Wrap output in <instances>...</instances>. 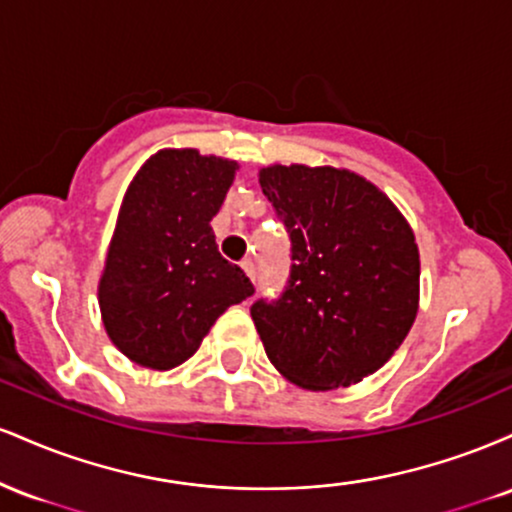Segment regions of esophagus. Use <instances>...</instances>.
Instances as JSON below:
<instances>
[{
	"label": "esophagus",
	"mask_w": 512,
	"mask_h": 512,
	"mask_svg": "<svg viewBox=\"0 0 512 512\" xmlns=\"http://www.w3.org/2000/svg\"><path fill=\"white\" fill-rule=\"evenodd\" d=\"M243 269H245V274L250 276L252 284H255V279H257V267H255V262H252V260H245V262H243Z\"/></svg>",
	"instance_id": "1"
}]
</instances>
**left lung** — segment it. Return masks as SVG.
<instances>
[{
    "label": "left lung",
    "instance_id": "obj_1",
    "mask_svg": "<svg viewBox=\"0 0 512 512\" xmlns=\"http://www.w3.org/2000/svg\"><path fill=\"white\" fill-rule=\"evenodd\" d=\"M260 185L291 238L284 293L250 308L267 358L303 390L361 383L416 320L414 231L390 197L351 170L269 166Z\"/></svg>",
    "mask_w": 512,
    "mask_h": 512
}]
</instances>
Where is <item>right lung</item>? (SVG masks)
<instances>
[{"mask_svg": "<svg viewBox=\"0 0 512 512\" xmlns=\"http://www.w3.org/2000/svg\"><path fill=\"white\" fill-rule=\"evenodd\" d=\"M236 170L197 149H163L129 182L98 284L105 332L129 361L180 366L219 315L255 293L211 231Z\"/></svg>", "mask_w": 512, "mask_h": 512, "instance_id": "obj_1", "label": "right lung"}]
</instances>
